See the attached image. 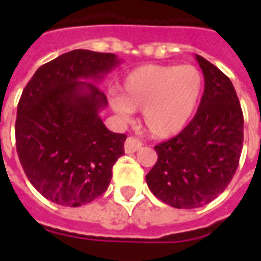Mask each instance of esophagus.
Instances as JSON below:
<instances>
[{
    "mask_svg": "<svg viewBox=\"0 0 261 261\" xmlns=\"http://www.w3.org/2000/svg\"><path fill=\"white\" fill-rule=\"evenodd\" d=\"M142 146V143L138 139L133 138V137H128L124 142V151L127 154H131V153H135L137 150H139V147Z\"/></svg>",
    "mask_w": 261,
    "mask_h": 261,
    "instance_id": "obj_1",
    "label": "esophagus"
}]
</instances>
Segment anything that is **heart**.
Returning <instances> with one entry per match:
<instances>
[{"instance_id":"obj_1","label":"heart","mask_w":261,"mask_h":261,"mask_svg":"<svg viewBox=\"0 0 261 261\" xmlns=\"http://www.w3.org/2000/svg\"><path fill=\"white\" fill-rule=\"evenodd\" d=\"M203 77L191 65H145L130 71L122 84V98L112 108L122 116L142 111L143 124L154 138L177 135L187 127L198 108Z\"/></svg>"}]
</instances>
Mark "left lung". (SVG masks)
Returning <instances> with one entry per match:
<instances>
[{"label": "left lung", "instance_id": "8db88e82", "mask_svg": "<svg viewBox=\"0 0 261 261\" xmlns=\"http://www.w3.org/2000/svg\"><path fill=\"white\" fill-rule=\"evenodd\" d=\"M204 92L181 133L154 146L159 159L146 174L153 194L176 208L204 206L222 194L239 167L244 116L229 77L200 55Z\"/></svg>", "mask_w": 261, "mask_h": 261}]
</instances>
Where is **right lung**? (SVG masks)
<instances>
[{
	"instance_id": "obj_1",
	"label": "right lung",
	"mask_w": 261,
	"mask_h": 261,
	"mask_svg": "<svg viewBox=\"0 0 261 261\" xmlns=\"http://www.w3.org/2000/svg\"><path fill=\"white\" fill-rule=\"evenodd\" d=\"M119 63L110 53L69 51L39 67L22 90L16 149L31 184L51 202L83 206L110 186L127 137L102 123L108 101L96 84Z\"/></svg>"
}]
</instances>
